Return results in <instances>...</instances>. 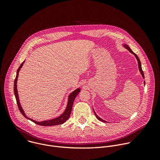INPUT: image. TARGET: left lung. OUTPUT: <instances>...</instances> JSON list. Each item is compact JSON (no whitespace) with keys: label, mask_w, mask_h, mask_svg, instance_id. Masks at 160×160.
Wrapping results in <instances>:
<instances>
[{"label":"left lung","mask_w":160,"mask_h":160,"mask_svg":"<svg viewBox=\"0 0 160 160\" xmlns=\"http://www.w3.org/2000/svg\"><path fill=\"white\" fill-rule=\"evenodd\" d=\"M123 46L127 49H128V51H129V52H131L132 54H133L134 56H135V57L136 58V59H137V60H138V66H139V71H140V72H141V75H142V77L144 78V73H143V71H142V67H141V61H140V59H139V58H138V56H137V54H135L132 50H131V49L127 45H126V44H124L123 45ZM144 83L145 84V82H144ZM94 114H95V115H96V118L99 120H100L101 122H107L106 121H104V120H103L102 119H101L100 117H99L97 115H96V112L94 111Z\"/></svg>","instance_id":"obj_1"}]
</instances>
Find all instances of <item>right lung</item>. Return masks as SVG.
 I'll use <instances>...</instances> for the list:
<instances>
[{"mask_svg": "<svg viewBox=\"0 0 160 160\" xmlns=\"http://www.w3.org/2000/svg\"><path fill=\"white\" fill-rule=\"evenodd\" d=\"M25 61L22 62L21 65L19 66V67L18 68V69L17 70V73H16V77L14 80V95H15V98L16 99V102H17V104L18 106V108L21 112V113L26 118L29 119L30 120L32 121L33 122H34L35 123L39 125H42V126H54V125H60L62 124L63 123H64L68 118H70V115L72 112V106L73 104V102L74 100L76 98V96L78 95V94L80 92V88H77L75 90H74L73 92L69 96V98H68V104H67V107L66 108V110L64 111V112L62 114V115L59 117H58V118H56L54 119H52V120H47V121H43V122H36L31 118H28L25 113L24 112V111L22 110L21 105H20V102H19V97H18V90H17V80H18V74H19V72L21 69V68L22 67V66L23 65Z\"/></svg>", "mask_w": 160, "mask_h": 160, "instance_id": "right-lung-1", "label": "right lung"}]
</instances>
